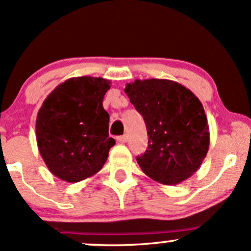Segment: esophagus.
Here are the masks:
<instances>
[{
    "label": "esophagus",
    "mask_w": 251,
    "mask_h": 251,
    "mask_svg": "<svg viewBox=\"0 0 251 251\" xmlns=\"http://www.w3.org/2000/svg\"><path fill=\"white\" fill-rule=\"evenodd\" d=\"M117 140L119 142L120 144H125L126 142H127V135L124 134V135H120V137L117 138Z\"/></svg>",
    "instance_id": "esophagus-1"
}]
</instances>
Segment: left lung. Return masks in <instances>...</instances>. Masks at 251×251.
Instances as JSON below:
<instances>
[{
    "label": "left lung",
    "instance_id": "left-lung-1",
    "mask_svg": "<svg viewBox=\"0 0 251 251\" xmlns=\"http://www.w3.org/2000/svg\"><path fill=\"white\" fill-rule=\"evenodd\" d=\"M125 93L142 114L149 149L137 162L144 174L164 185L184 181L201 168L210 144L203 105L185 86L168 79H137Z\"/></svg>",
    "mask_w": 251,
    "mask_h": 251
}]
</instances>
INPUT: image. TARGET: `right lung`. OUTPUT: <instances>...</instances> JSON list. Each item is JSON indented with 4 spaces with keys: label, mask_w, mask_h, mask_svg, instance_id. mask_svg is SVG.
Returning <instances> with one entry per match:
<instances>
[{
    "label": "right lung",
    "mask_w": 251,
    "mask_h": 251,
    "mask_svg": "<svg viewBox=\"0 0 251 251\" xmlns=\"http://www.w3.org/2000/svg\"><path fill=\"white\" fill-rule=\"evenodd\" d=\"M102 77H71L56 86L36 117V142L43 162L60 179L77 183L102 169L116 140L102 100L111 88Z\"/></svg>",
    "instance_id": "right-lung-1"
}]
</instances>
